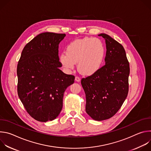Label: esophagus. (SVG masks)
Segmentation results:
<instances>
[{"mask_svg":"<svg viewBox=\"0 0 151 151\" xmlns=\"http://www.w3.org/2000/svg\"><path fill=\"white\" fill-rule=\"evenodd\" d=\"M75 81L77 82H79L81 81V78L79 76H76L75 77Z\"/></svg>","mask_w":151,"mask_h":151,"instance_id":"obj_1","label":"esophagus"}]
</instances>
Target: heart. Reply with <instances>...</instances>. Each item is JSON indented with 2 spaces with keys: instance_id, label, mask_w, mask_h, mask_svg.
Here are the masks:
<instances>
[{
  "instance_id": "obj_1",
  "label": "heart",
  "mask_w": 151,
  "mask_h": 151,
  "mask_svg": "<svg viewBox=\"0 0 151 151\" xmlns=\"http://www.w3.org/2000/svg\"><path fill=\"white\" fill-rule=\"evenodd\" d=\"M104 47L97 38L76 39L67 47L66 54L60 56V61L68 70H72L78 63V69L83 75H91L100 68L104 56Z\"/></svg>"
}]
</instances>
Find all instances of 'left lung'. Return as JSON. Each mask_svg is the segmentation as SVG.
I'll list each match as a JSON object with an SVG mask.
<instances>
[{
  "instance_id": "left-lung-1",
  "label": "left lung",
  "mask_w": 151,
  "mask_h": 151,
  "mask_svg": "<svg viewBox=\"0 0 151 151\" xmlns=\"http://www.w3.org/2000/svg\"><path fill=\"white\" fill-rule=\"evenodd\" d=\"M105 64L90 76L82 78L86 96L85 111L93 119H109L121 108L128 93L130 64L123 46L106 34Z\"/></svg>"
}]
</instances>
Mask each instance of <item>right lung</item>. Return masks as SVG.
<instances>
[{
  "label": "right lung",
  "mask_w": 151,
  "mask_h": 151,
  "mask_svg": "<svg viewBox=\"0 0 151 151\" xmlns=\"http://www.w3.org/2000/svg\"><path fill=\"white\" fill-rule=\"evenodd\" d=\"M65 34L42 33L23 50L17 65V92L27 113L35 119L47 122L55 119L63 107L66 89L75 76L59 68L58 44Z\"/></svg>",
  "instance_id": "obj_1"
}]
</instances>
